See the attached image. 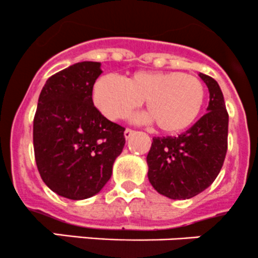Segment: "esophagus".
<instances>
[{
  "label": "esophagus",
  "mask_w": 258,
  "mask_h": 258,
  "mask_svg": "<svg viewBox=\"0 0 258 258\" xmlns=\"http://www.w3.org/2000/svg\"><path fill=\"white\" fill-rule=\"evenodd\" d=\"M134 135H135L134 130H131V128H126V130H124V137H126V140L131 139V137L134 136Z\"/></svg>",
  "instance_id": "esophagus-1"
}]
</instances>
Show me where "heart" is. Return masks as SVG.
<instances>
[{"label":"heart","instance_id":"1","mask_svg":"<svg viewBox=\"0 0 258 258\" xmlns=\"http://www.w3.org/2000/svg\"><path fill=\"white\" fill-rule=\"evenodd\" d=\"M205 86L192 75L175 71H137L126 81L100 77L92 88L96 107L110 119L126 117L146 101L152 121L163 134H178L194 124L204 107Z\"/></svg>","mask_w":258,"mask_h":258}]
</instances>
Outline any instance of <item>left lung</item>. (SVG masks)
Segmentation results:
<instances>
[{
	"instance_id": "obj_1",
	"label": "left lung",
	"mask_w": 258,
	"mask_h": 258,
	"mask_svg": "<svg viewBox=\"0 0 258 258\" xmlns=\"http://www.w3.org/2000/svg\"><path fill=\"white\" fill-rule=\"evenodd\" d=\"M200 77L209 87L207 113L177 137H153L147 155L151 184L172 200L191 199L211 186L227 152L228 113L222 91L212 77Z\"/></svg>"
}]
</instances>
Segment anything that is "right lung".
Segmentation results:
<instances>
[{
	"label": "right lung",
	"mask_w": 258,
	"mask_h": 258,
	"mask_svg": "<svg viewBox=\"0 0 258 258\" xmlns=\"http://www.w3.org/2000/svg\"><path fill=\"white\" fill-rule=\"evenodd\" d=\"M100 62H79L46 81L33 118L38 172L48 188L70 200L98 194L112 175L126 140L92 101Z\"/></svg>",
	"instance_id": "obj_1"
}]
</instances>
